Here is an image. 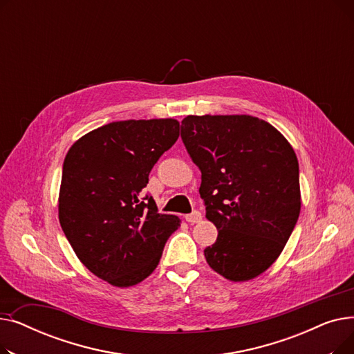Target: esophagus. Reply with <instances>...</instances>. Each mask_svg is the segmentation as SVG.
<instances>
[{
	"label": "esophagus",
	"instance_id": "34e87169",
	"mask_svg": "<svg viewBox=\"0 0 354 354\" xmlns=\"http://www.w3.org/2000/svg\"><path fill=\"white\" fill-rule=\"evenodd\" d=\"M185 218H187V221L191 222V224H198V222L202 221V214L199 211H194L192 214H188Z\"/></svg>",
	"mask_w": 354,
	"mask_h": 354
}]
</instances>
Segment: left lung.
<instances>
[{
	"instance_id": "left-lung-1",
	"label": "left lung",
	"mask_w": 354,
	"mask_h": 354,
	"mask_svg": "<svg viewBox=\"0 0 354 354\" xmlns=\"http://www.w3.org/2000/svg\"><path fill=\"white\" fill-rule=\"evenodd\" d=\"M180 138L218 230L203 250L207 263L230 281L252 280L281 254L300 215L294 149L268 122L248 115L187 116Z\"/></svg>"
}]
</instances>
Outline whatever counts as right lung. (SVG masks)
Instances as JSON below:
<instances>
[{
	"label": "right lung",
	"mask_w": 354,
	"mask_h": 354,
	"mask_svg": "<svg viewBox=\"0 0 354 354\" xmlns=\"http://www.w3.org/2000/svg\"><path fill=\"white\" fill-rule=\"evenodd\" d=\"M179 138L175 119L122 120L91 130L66 155L59 195L63 232L80 261L115 287L143 281L180 225L142 198L153 165Z\"/></svg>",
	"instance_id": "add662e5"
}]
</instances>
